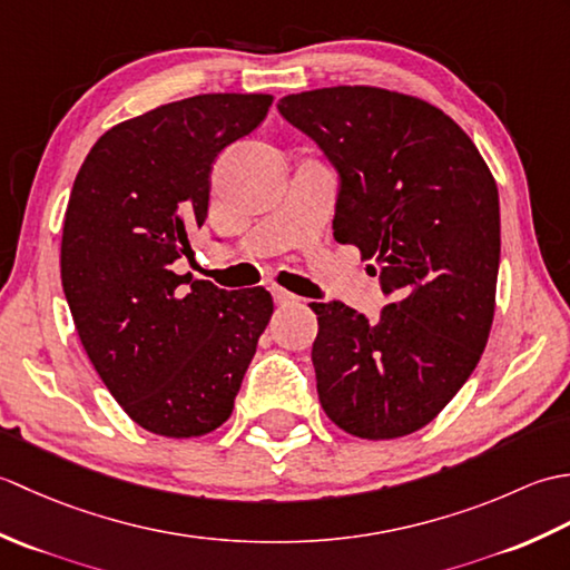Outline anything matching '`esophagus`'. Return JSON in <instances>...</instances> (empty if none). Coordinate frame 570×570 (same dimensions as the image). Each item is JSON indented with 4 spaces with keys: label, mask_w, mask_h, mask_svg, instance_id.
Instances as JSON below:
<instances>
[{
    "label": "esophagus",
    "mask_w": 570,
    "mask_h": 570,
    "mask_svg": "<svg viewBox=\"0 0 570 570\" xmlns=\"http://www.w3.org/2000/svg\"><path fill=\"white\" fill-rule=\"evenodd\" d=\"M272 296H274V304L276 306H294V304H298V301H301L292 292H286V288H278V286L272 288Z\"/></svg>",
    "instance_id": "esophagus-1"
}]
</instances>
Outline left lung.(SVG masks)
<instances>
[{
	"label": "left lung",
	"instance_id": "left-lung-1",
	"mask_svg": "<svg viewBox=\"0 0 570 570\" xmlns=\"http://www.w3.org/2000/svg\"><path fill=\"white\" fill-rule=\"evenodd\" d=\"M278 112L337 168L333 235L394 296L372 323L337 301L311 306L321 406L357 439H402L441 414L488 345L498 184L465 131L414 95L337 85L288 95Z\"/></svg>",
	"mask_w": 570,
	"mask_h": 570
}]
</instances>
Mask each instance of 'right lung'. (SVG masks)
<instances>
[{
    "instance_id": "obj_1",
    "label": "right lung",
    "mask_w": 570,
    "mask_h": 570,
    "mask_svg": "<svg viewBox=\"0 0 570 570\" xmlns=\"http://www.w3.org/2000/svg\"><path fill=\"white\" fill-rule=\"evenodd\" d=\"M272 102L213 92L119 122L70 190L60 282L72 323L117 404L166 439L223 426L274 313L262 286L225 292L174 272L208 217L217 154L252 135Z\"/></svg>"
}]
</instances>
